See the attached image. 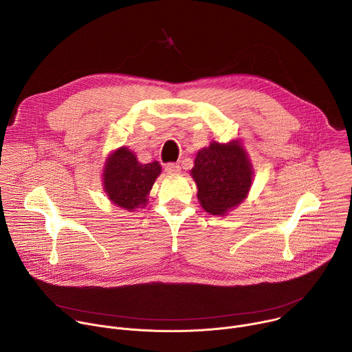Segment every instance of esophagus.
I'll use <instances>...</instances> for the list:
<instances>
[{"label": "esophagus", "mask_w": 352, "mask_h": 352, "mask_svg": "<svg viewBox=\"0 0 352 352\" xmlns=\"http://www.w3.org/2000/svg\"><path fill=\"white\" fill-rule=\"evenodd\" d=\"M166 173L167 174H178V173H181V166L177 163H170L166 166Z\"/></svg>", "instance_id": "obj_1"}]
</instances>
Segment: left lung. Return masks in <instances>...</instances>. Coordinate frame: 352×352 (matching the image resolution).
Segmentation results:
<instances>
[{
    "label": "left lung",
    "mask_w": 352,
    "mask_h": 352,
    "mask_svg": "<svg viewBox=\"0 0 352 352\" xmlns=\"http://www.w3.org/2000/svg\"><path fill=\"white\" fill-rule=\"evenodd\" d=\"M190 175L202 208L210 214L224 216L246 197L254 170L238 140L212 142L197 152Z\"/></svg>",
    "instance_id": "obj_1"
}]
</instances>
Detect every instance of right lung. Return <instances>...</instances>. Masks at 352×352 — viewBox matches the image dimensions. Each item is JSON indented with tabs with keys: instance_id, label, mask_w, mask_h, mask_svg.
<instances>
[{
	"instance_id": "add662e5",
	"label": "right lung",
	"mask_w": 352,
	"mask_h": 352,
	"mask_svg": "<svg viewBox=\"0 0 352 352\" xmlns=\"http://www.w3.org/2000/svg\"><path fill=\"white\" fill-rule=\"evenodd\" d=\"M162 173L159 162L140 164L128 147H120L106 162L104 192L111 202L129 212L144 208L147 195Z\"/></svg>"
}]
</instances>
